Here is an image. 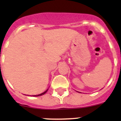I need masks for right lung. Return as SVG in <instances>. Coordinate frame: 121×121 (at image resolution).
Returning a JSON list of instances; mask_svg holds the SVG:
<instances>
[{
	"label": "right lung",
	"instance_id": "add662e5",
	"mask_svg": "<svg viewBox=\"0 0 121 121\" xmlns=\"http://www.w3.org/2000/svg\"><path fill=\"white\" fill-rule=\"evenodd\" d=\"M48 89H47V90H46V91H45L44 92L42 93V94H39V95H33V96H34V97H35V96H40V95H42L45 94V93H46V92L48 91Z\"/></svg>",
	"mask_w": 121,
	"mask_h": 121
}]
</instances>
